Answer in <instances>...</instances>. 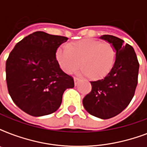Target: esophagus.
Instances as JSON below:
<instances>
[{
	"label": "esophagus",
	"instance_id": "34e87169",
	"mask_svg": "<svg viewBox=\"0 0 147 147\" xmlns=\"http://www.w3.org/2000/svg\"><path fill=\"white\" fill-rule=\"evenodd\" d=\"M79 81H80V79L78 78H74V82H75V85H78V83L79 82Z\"/></svg>",
	"mask_w": 147,
	"mask_h": 147
}]
</instances>
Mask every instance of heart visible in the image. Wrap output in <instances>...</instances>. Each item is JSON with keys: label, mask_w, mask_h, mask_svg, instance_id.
<instances>
[{"label": "heart", "mask_w": 147, "mask_h": 147, "mask_svg": "<svg viewBox=\"0 0 147 147\" xmlns=\"http://www.w3.org/2000/svg\"><path fill=\"white\" fill-rule=\"evenodd\" d=\"M117 52L109 42H101L94 39H83L68 46L60 45L55 51V59L60 68L68 74L72 73L81 65L78 71L82 76L93 79L103 78L114 66Z\"/></svg>", "instance_id": "heart-1"}]
</instances>
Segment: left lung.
<instances>
[{
	"instance_id": "8db88e82",
	"label": "left lung",
	"mask_w": 147,
	"mask_h": 147,
	"mask_svg": "<svg viewBox=\"0 0 147 147\" xmlns=\"http://www.w3.org/2000/svg\"><path fill=\"white\" fill-rule=\"evenodd\" d=\"M100 39L112 44L117 58L109 73L91 82L92 92L83 98L85 109L100 119H109L122 112L132 100L137 85L139 62L134 49L121 39L103 35Z\"/></svg>"
}]
</instances>
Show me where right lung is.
Masks as SVG:
<instances>
[{
  "mask_svg": "<svg viewBox=\"0 0 147 147\" xmlns=\"http://www.w3.org/2000/svg\"><path fill=\"white\" fill-rule=\"evenodd\" d=\"M68 38L36 31L17 42L6 62V80L13 101L33 117L59 109L62 94L74 87L60 69L55 51Z\"/></svg>",
  "mask_w": 147,
  "mask_h": 147,
  "instance_id": "right-lung-1",
  "label": "right lung"
}]
</instances>
